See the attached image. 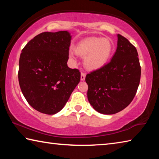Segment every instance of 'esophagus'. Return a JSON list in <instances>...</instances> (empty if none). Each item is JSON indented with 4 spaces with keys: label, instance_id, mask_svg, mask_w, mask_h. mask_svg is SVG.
Returning <instances> with one entry per match:
<instances>
[{
    "label": "esophagus",
    "instance_id": "esophagus-1",
    "mask_svg": "<svg viewBox=\"0 0 159 159\" xmlns=\"http://www.w3.org/2000/svg\"><path fill=\"white\" fill-rule=\"evenodd\" d=\"M85 79V73H82L80 74V80H84Z\"/></svg>",
    "mask_w": 159,
    "mask_h": 159
}]
</instances>
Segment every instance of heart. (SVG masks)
Segmentation results:
<instances>
[{
  "instance_id": "1",
  "label": "heart",
  "mask_w": 159,
  "mask_h": 159,
  "mask_svg": "<svg viewBox=\"0 0 159 159\" xmlns=\"http://www.w3.org/2000/svg\"><path fill=\"white\" fill-rule=\"evenodd\" d=\"M114 50L112 42L108 39L91 37L78 43L74 52L80 57H84L83 64L90 71H95L103 67L111 58ZM69 57L76 62L74 54L69 52Z\"/></svg>"
}]
</instances>
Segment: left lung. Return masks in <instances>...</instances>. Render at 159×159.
I'll return each mask as SVG.
<instances>
[{
	"instance_id": "8db88e82",
	"label": "left lung",
	"mask_w": 159,
	"mask_h": 159,
	"mask_svg": "<svg viewBox=\"0 0 159 159\" xmlns=\"http://www.w3.org/2000/svg\"><path fill=\"white\" fill-rule=\"evenodd\" d=\"M117 48L110 62L87 74L88 99L100 114H114L133 101L139 84L141 67L135 47L117 34Z\"/></svg>"
}]
</instances>
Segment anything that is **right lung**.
I'll return each mask as SVG.
<instances>
[{"instance_id": "obj_1", "label": "right lung", "mask_w": 159, "mask_h": 159, "mask_svg": "<svg viewBox=\"0 0 159 159\" xmlns=\"http://www.w3.org/2000/svg\"><path fill=\"white\" fill-rule=\"evenodd\" d=\"M71 35L68 31L43 32L21 50L19 83L28 103L43 114L60 111L80 79L76 69L67 66Z\"/></svg>"}]
</instances>
